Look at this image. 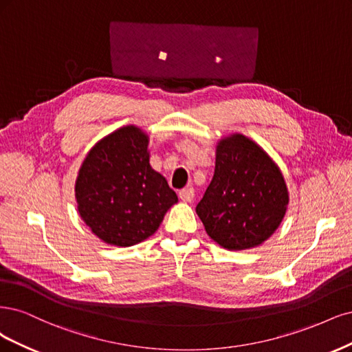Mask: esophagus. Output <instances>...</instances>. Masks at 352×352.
Here are the masks:
<instances>
[{
  "mask_svg": "<svg viewBox=\"0 0 352 352\" xmlns=\"http://www.w3.org/2000/svg\"><path fill=\"white\" fill-rule=\"evenodd\" d=\"M178 196H179L181 200L188 203V201H191L192 199H195V190H192V188H183V190H179Z\"/></svg>",
  "mask_w": 352,
  "mask_h": 352,
  "instance_id": "1",
  "label": "esophagus"
}]
</instances>
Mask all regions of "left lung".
<instances>
[{
	"instance_id": "8db88e82",
	"label": "left lung",
	"mask_w": 352,
	"mask_h": 352,
	"mask_svg": "<svg viewBox=\"0 0 352 352\" xmlns=\"http://www.w3.org/2000/svg\"><path fill=\"white\" fill-rule=\"evenodd\" d=\"M289 201L276 164L243 134L217 146L214 174L196 206L208 235L228 250H247L276 231Z\"/></svg>"
}]
</instances>
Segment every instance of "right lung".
Here are the masks:
<instances>
[{
  "label": "right lung",
  "instance_id": "obj_1",
  "mask_svg": "<svg viewBox=\"0 0 352 352\" xmlns=\"http://www.w3.org/2000/svg\"><path fill=\"white\" fill-rule=\"evenodd\" d=\"M147 144L140 129L121 127L90 149L78 171V213L107 244L130 247L146 240L178 201L166 179L152 169Z\"/></svg>",
  "mask_w": 352,
  "mask_h": 352
}]
</instances>
